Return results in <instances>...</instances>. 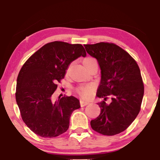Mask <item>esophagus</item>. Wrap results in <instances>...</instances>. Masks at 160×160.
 Segmentation results:
<instances>
[{
	"label": "esophagus",
	"instance_id": "34e87169",
	"mask_svg": "<svg viewBox=\"0 0 160 160\" xmlns=\"http://www.w3.org/2000/svg\"><path fill=\"white\" fill-rule=\"evenodd\" d=\"M89 103V102L84 101V100H82L80 101L81 106H87V105H88Z\"/></svg>",
	"mask_w": 160,
	"mask_h": 160
}]
</instances>
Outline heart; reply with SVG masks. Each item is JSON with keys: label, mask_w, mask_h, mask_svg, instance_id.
<instances>
[{"label": "heart", "mask_w": 160, "mask_h": 160, "mask_svg": "<svg viewBox=\"0 0 160 160\" xmlns=\"http://www.w3.org/2000/svg\"><path fill=\"white\" fill-rule=\"evenodd\" d=\"M96 62L95 59L92 58H87L83 60V65H84L86 64H88L89 62ZM92 89V87H89V86L81 87V88L78 89V93L83 98H88L91 95Z\"/></svg>", "instance_id": "obj_1"}]
</instances>
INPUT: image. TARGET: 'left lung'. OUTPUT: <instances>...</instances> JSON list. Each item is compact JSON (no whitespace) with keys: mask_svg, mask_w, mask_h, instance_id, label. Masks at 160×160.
<instances>
[{"mask_svg":"<svg viewBox=\"0 0 160 160\" xmlns=\"http://www.w3.org/2000/svg\"><path fill=\"white\" fill-rule=\"evenodd\" d=\"M89 55L100 65L101 78L97 97L100 113L92 120V128L104 135L123 132L132 124L141 110L144 87L141 71L135 60L123 49L112 43L85 44ZM108 97L110 104L105 102Z\"/></svg>","mask_w":160,"mask_h":160,"instance_id":"1","label":"left lung"}]
</instances>
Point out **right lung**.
I'll list each match as a JSON object with an SVG mask.
<instances>
[{"mask_svg": "<svg viewBox=\"0 0 160 160\" xmlns=\"http://www.w3.org/2000/svg\"><path fill=\"white\" fill-rule=\"evenodd\" d=\"M86 55L82 44L54 41L43 46L22 67L16 101L23 122L36 135L54 138L68 130L72 112L80 108L79 100L64 96L53 102L52 95L69 65Z\"/></svg>", "mask_w": 160, "mask_h": 160, "instance_id": "add662e5", "label": "right lung"}]
</instances>
